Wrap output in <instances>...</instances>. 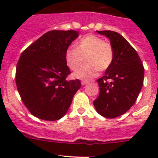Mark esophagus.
<instances>
[{"label": "esophagus", "mask_w": 158, "mask_h": 158, "mask_svg": "<svg viewBox=\"0 0 158 158\" xmlns=\"http://www.w3.org/2000/svg\"><path fill=\"white\" fill-rule=\"evenodd\" d=\"M88 81H82V82H81V83H82V85H85V84H87L88 83Z\"/></svg>", "instance_id": "34e87169"}]
</instances>
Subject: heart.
Wrapping results in <instances>:
<instances>
[{"label": "heart", "instance_id": "b5f03b06", "mask_svg": "<svg viewBox=\"0 0 158 158\" xmlns=\"http://www.w3.org/2000/svg\"><path fill=\"white\" fill-rule=\"evenodd\" d=\"M86 58L87 64L73 73L79 79L88 80L95 77L98 71H104L111 66L114 51L111 44L95 35H88L76 44V47L66 49L65 60L69 68L76 70Z\"/></svg>", "mask_w": 158, "mask_h": 158}]
</instances>
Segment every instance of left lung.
I'll use <instances>...</instances> for the list:
<instances>
[{
	"label": "left lung",
	"instance_id": "1",
	"mask_svg": "<svg viewBox=\"0 0 158 158\" xmlns=\"http://www.w3.org/2000/svg\"><path fill=\"white\" fill-rule=\"evenodd\" d=\"M96 32L110 40L114 59L104 76L97 79L100 92L93 104L98 114L114 118L135 104L144 82V66L136 50L122 35L111 30Z\"/></svg>",
	"mask_w": 158,
	"mask_h": 158
}]
</instances>
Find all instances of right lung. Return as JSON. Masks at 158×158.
Masks as SVG:
<instances>
[{
  "instance_id": "obj_1",
  "label": "right lung",
  "mask_w": 158,
  "mask_h": 158,
  "mask_svg": "<svg viewBox=\"0 0 158 158\" xmlns=\"http://www.w3.org/2000/svg\"><path fill=\"white\" fill-rule=\"evenodd\" d=\"M79 36L76 30H51L20 55L16 68V85L24 106L35 117L56 121L67 112L79 79L67 80L70 70L65 53Z\"/></svg>"
}]
</instances>
